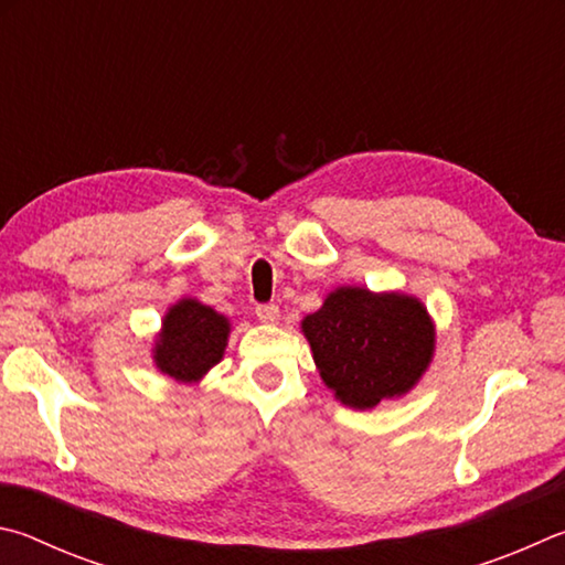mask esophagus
Segmentation results:
<instances>
[{
  "mask_svg": "<svg viewBox=\"0 0 565 565\" xmlns=\"http://www.w3.org/2000/svg\"><path fill=\"white\" fill-rule=\"evenodd\" d=\"M255 315L257 320L265 324H277V320H280V310H277V305H257Z\"/></svg>",
  "mask_w": 565,
  "mask_h": 565,
  "instance_id": "34e87169",
  "label": "esophagus"
}]
</instances>
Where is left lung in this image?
I'll list each match as a JSON object with an SVG mask.
<instances>
[{
	"label": "left lung",
	"instance_id": "1",
	"mask_svg": "<svg viewBox=\"0 0 565 565\" xmlns=\"http://www.w3.org/2000/svg\"><path fill=\"white\" fill-rule=\"evenodd\" d=\"M324 387L350 409H374L417 387L437 328L417 295L342 285L300 322Z\"/></svg>",
	"mask_w": 565,
	"mask_h": 565
}]
</instances>
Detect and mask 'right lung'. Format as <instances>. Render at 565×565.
<instances>
[{
  "label": "right lung",
  "mask_w": 565,
  "mask_h": 565,
  "mask_svg": "<svg viewBox=\"0 0 565 565\" xmlns=\"http://www.w3.org/2000/svg\"><path fill=\"white\" fill-rule=\"evenodd\" d=\"M231 320L211 305L181 298L166 310L156 332L151 360L156 370L178 384H198L223 360Z\"/></svg>",
  "instance_id": "obj_1"
}]
</instances>
